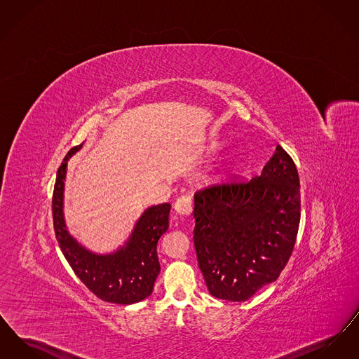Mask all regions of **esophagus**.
I'll use <instances>...</instances> for the list:
<instances>
[{"instance_id":"obj_1","label":"esophagus","mask_w":359,"mask_h":359,"mask_svg":"<svg viewBox=\"0 0 359 359\" xmlns=\"http://www.w3.org/2000/svg\"><path fill=\"white\" fill-rule=\"evenodd\" d=\"M173 208L180 215H189L192 212V201L187 195H183L175 202Z\"/></svg>"}]
</instances>
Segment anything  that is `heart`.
Segmentation results:
<instances>
[{
    "label": "heart",
    "instance_id": "b5f03b06",
    "mask_svg": "<svg viewBox=\"0 0 359 359\" xmlns=\"http://www.w3.org/2000/svg\"><path fill=\"white\" fill-rule=\"evenodd\" d=\"M217 148H218V145H217V144H214V145H212V148H211V149H212V151H215V149H217Z\"/></svg>",
    "mask_w": 359,
    "mask_h": 359
}]
</instances>
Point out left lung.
Wrapping results in <instances>:
<instances>
[{
	"mask_svg": "<svg viewBox=\"0 0 359 359\" xmlns=\"http://www.w3.org/2000/svg\"><path fill=\"white\" fill-rule=\"evenodd\" d=\"M194 201V243L212 296L245 302L278 278L300 223L299 173L280 145L259 176L203 188Z\"/></svg>",
	"mask_w": 359,
	"mask_h": 359,
	"instance_id": "8db88e82",
	"label": "left lung"
}]
</instances>
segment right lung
Segmentation results:
<instances>
[{"label": "right lung", "mask_w": 359, "mask_h": 359, "mask_svg": "<svg viewBox=\"0 0 359 359\" xmlns=\"http://www.w3.org/2000/svg\"><path fill=\"white\" fill-rule=\"evenodd\" d=\"M83 144L69 149L57 170L52 196L53 229L59 246L79 280L103 302L133 304L148 297L160 273L157 242L168 230L170 203L147 208L135 224L125 246L110 255L87 250L67 231L63 215L65 179L69 157Z\"/></svg>", "instance_id": "right-lung-1"}]
</instances>
